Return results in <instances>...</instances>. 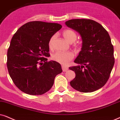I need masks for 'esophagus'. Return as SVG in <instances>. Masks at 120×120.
<instances>
[{
	"mask_svg": "<svg viewBox=\"0 0 120 120\" xmlns=\"http://www.w3.org/2000/svg\"><path fill=\"white\" fill-rule=\"evenodd\" d=\"M62 69H63V71L64 72H65V71H66L69 69V68L66 66H65V65H62Z\"/></svg>",
	"mask_w": 120,
	"mask_h": 120,
	"instance_id": "obj_1",
	"label": "esophagus"
}]
</instances>
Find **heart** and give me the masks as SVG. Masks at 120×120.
<instances>
[{"label": "heart", "instance_id": "obj_1", "mask_svg": "<svg viewBox=\"0 0 120 120\" xmlns=\"http://www.w3.org/2000/svg\"><path fill=\"white\" fill-rule=\"evenodd\" d=\"M64 38L66 39V40L69 43H72L77 39V34H76L75 31L70 29L65 30L63 31V33ZM56 35H54L52 36L50 39L49 42V48L52 49L54 45V42L55 41ZM75 46H78V44H74ZM74 55L73 52L71 51H66V52H60L58 51L56 52L52 55V59L54 61L57 62V63L65 65L68 64L70 60L74 58Z\"/></svg>", "mask_w": 120, "mask_h": 120}]
</instances>
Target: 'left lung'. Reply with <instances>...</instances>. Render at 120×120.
<instances>
[{
	"mask_svg": "<svg viewBox=\"0 0 120 120\" xmlns=\"http://www.w3.org/2000/svg\"><path fill=\"white\" fill-rule=\"evenodd\" d=\"M66 26L79 33L81 50L70 67L75 78L70 84L82 92H91L103 87L110 77L115 63L113 47L109 33L98 22L91 19H71Z\"/></svg>",
	"mask_w": 120,
	"mask_h": 120,
	"instance_id": "8db88e82",
	"label": "left lung"
}]
</instances>
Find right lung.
<instances>
[{"instance_id": "right-lung-1", "label": "right lung", "mask_w": 120, "mask_h": 120, "mask_svg": "<svg viewBox=\"0 0 120 120\" xmlns=\"http://www.w3.org/2000/svg\"><path fill=\"white\" fill-rule=\"evenodd\" d=\"M61 28L57 23L30 22L21 26L12 38L7 68L14 84L24 93L45 94L52 87L56 76L63 71L59 63L47 61L50 39Z\"/></svg>"}]
</instances>
